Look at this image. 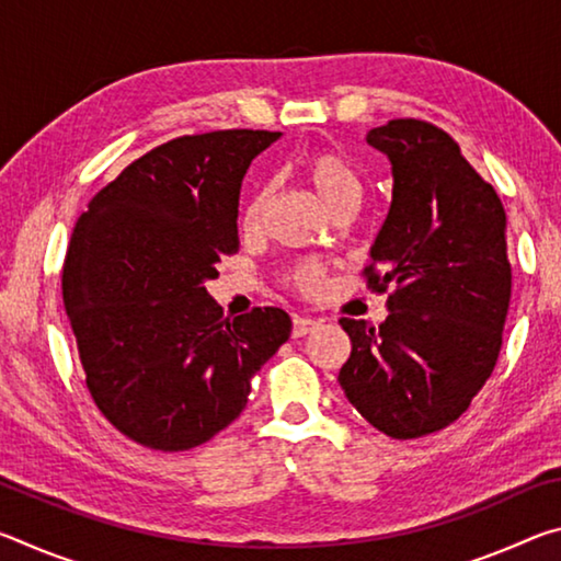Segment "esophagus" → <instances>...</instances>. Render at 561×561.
I'll return each mask as SVG.
<instances>
[{
    "label": "esophagus",
    "mask_w": 561,
    "mask_h": 561,
    "mask_svg": "<svg viewBox=\"0 0 561 561\" xmlns=\"http://www.w3.org/2000/svg\"><path fill=\"white\" fill-rule=\"evenodd\" d=\"M317 327H319V321L309 319V317H297V319H294V324H291V336L301 339V336L311 334V331H314Z\"/></svg>",
    "instance_id": "34e87169"
}]
</instances>
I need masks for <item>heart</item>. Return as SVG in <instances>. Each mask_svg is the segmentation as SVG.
Instances as JSON below:
<instances>
[{
  "label": "heart",
  "instance_id": "obj_1",
  "mask_svg": "<svg viewBox=\"0 0 561 561\" xmlns=\"http://www.w3.org/2000/svg\"><path fill=\"white\" fill-rule=\"evenodd\" d=\"M299 170L329 213L348 203L358 205L360 178L344 156H339L334 150H327V148L309 150L307 156H301ZM267 201H270L267 187H260L257 193L250 197V203L244 205L242 227L247 232H254L262 225V215H264V207H267ZM291 282L297 284L301 291L314 294L324 287V267H321L319 262H304L291 272Z\"/></svg>",
  "mask_w": 561,
  "mask_h": 561
}]
</instances>
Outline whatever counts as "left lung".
I'll return each instance as SVG.
<instances>
[{"label": "left lung", "instance_id": "1", "mask_svg": "<svg viewBox=\"0 0 561 561\" xmlns=\"http://www.w3.org/2000/svg\"><path fill=\"white\" fill-rule=\"evenodd\" d=\"M391 160V207L371 244L368 287L386 291L381 327L339 319L351 356L339 371L348 403L386 435L411 440L468 411L502 346L512 270L495 187L448 133L415 118L368 130Z\"/></svg>", "mask_w": 561, "mask_h": 561}]
</instances>
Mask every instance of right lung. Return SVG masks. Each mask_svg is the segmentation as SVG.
I'll return each instance as SVG.
<instances>
[{
  "instance_id": "right-lung-1",
  "label": "right lung",
  "mask_w": 561,
  "mask_h": 561,
  "mask_svg": "<svg viewBox=\"0 0 561 561\" xmlns=\"http://www.w3.org/2000/svg\"><path fill=\"white\" fill-rule=\"evenodd\" d=\"M279 136L170 140L103 187L73 227L61 287L87 386L116 431L146 448L190 450L227 428L291 334L287 311L225 319L205 289L240 244L247 168Z\"/></svg>"
}]
</instances>
